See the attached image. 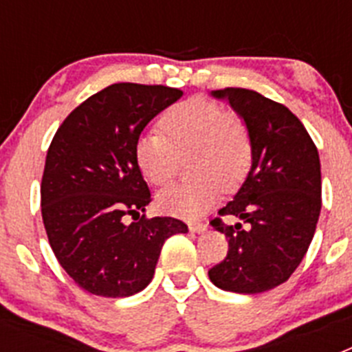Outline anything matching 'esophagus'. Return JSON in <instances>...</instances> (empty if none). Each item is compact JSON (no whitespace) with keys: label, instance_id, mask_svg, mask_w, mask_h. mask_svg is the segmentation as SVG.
<instances>
[{"label":"esophagus","instance_id":"obj_1","mask_svg":"<svg viewBox=\"0 0 352 352\" xmlns=\"http://www.w3.org/2000/svg\"><path fill=\"white\" fill-rule=\"evenodd\" d=\"M192 232H204L208 231V223H190Z\"/></svg>","mask_w":352,"mask_h":352}]
</instances>
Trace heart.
I'll return each instance as SVG.
<instances>
[{"label": "heart", "instance_id": "heart-1", "mask_svg": "<svg viewBox=\"0 0 352 352\" xmlns=\"http://www.w3.org/2000/svg\"><path fill=\"white\" fill-rule=\"evenodd\" d=\"M160 132L138 139L135 162L151 185L169 183L179 160L190 158V183L173 185L157 197L160 211L183 220H197L226 192L238 188L247 178L254 158V142L241 116L226 113L214 102L194 96L173 105L160 120Z\"/></svg>", "mask_w": 352, "mask_h": 352}]
</instances>
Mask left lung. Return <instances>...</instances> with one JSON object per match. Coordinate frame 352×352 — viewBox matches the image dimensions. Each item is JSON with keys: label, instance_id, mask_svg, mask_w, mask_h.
<instances>
[{"label": "left lung", "instance_id": "8db88e82", "mask_svg": "<svg viewBox=\"0 0 352 352\" xmlns=\"http://www.w3.org/2000/svg\"><path fill=\"white\" fill-rule=\"evenodd\" d=\"M227 100L252 133L254 158L243 185L219 214L248 223L211 226L229 241L208 272L223 291L257 294L284 284L300 266L321 213V162L303 123L285 105L243 88L211 91Z\"/></svg>", "mask_w": 352, "mask_h": 352}]
</instances>
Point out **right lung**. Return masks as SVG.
Wrapping results in <instances>:
<instances>
[{
  "mask_svg": "<svg viewBox=\"0 0 352 352\" xmlns=\"http://www.w3.org/2000/svg\"><path fill=\"white\" fill-rule=\"evenodd\" d=\"M182 89L118 82L89 96L61 123L42 176V219L65 272L84 291L125 298L155 275L162 245L188 227L173 217L146 219L151 194L135 144ZM138 214L124 223V214Z\"/></svg>",
  "mask_w": 352,
  "mask_h": 352,
  "instance_id": "add662e5",
  "label": "right lung"
}]
</instances>
